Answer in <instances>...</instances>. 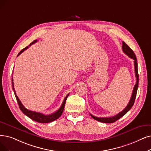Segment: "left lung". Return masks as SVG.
Returning a JSON list of instances; mask_svg holds the SVG:
<instances>
[{"mask_svg":"<svg viewBox=\"0 0 151 151\" xmlns=\"http://www.w3.org/2000/svg\"><path fill=\"white\" fill-rule=\"evenodd\" d=\"M122 49H123V52H124L126 55L128 56L129 58H132L134 60V65L135 76L136 78V84L134 87L133 90H132V95H131V97L129 101V103H128V105L126 106V108L122 111L119 113L115 116H112V117H108V118H99V117L94 116L92 115V114H90V115H91V116L93 119L96 120V121H99L101 123H114L116 121H117V120L119 119L120 118L123 116L124 114L131 109V107L133 106L136 97V93H137V88H138V82H139V74H138V71H137V63L136 57V55H135L134 51H132L131 48L128 46V45H126L124 41H123Z\"/></svg>","mask_w":151,"mask_h":151,"instance_id":"obj_1","label":"left lung"}]
</instances>
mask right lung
Returning <instances> with one entry per match:
<instances>
[{
    "mask_svg": "<svg viewBox=\"0 0 151 151\" xmlns=\"http://www.w3.org/2000/svg\"><path fill=\"white\" fill-rule=\"evenodd\" d=\"M37 40L33 41L32 43H30V45L29 46H31L32 45H33L35 43H36V42H37ZM28 47V46L25 47V48H24V49L21 50V51L19 53V55H17V56H19L21 53H22L24 51L26 50ZM12 83L13 90H14V93H15V95L17 101L18 102V104H19V105L20 109L28 117H29V118H31L32 119L34 120V121L37 122H38V123H50V122H52L53 121H55V120L57 119L58 118H59L60 116H61V114H63V110H64V106H65V101H66V100H67V98H68V96H69V94H68L67 95H66V96L65 97V99H64V101L63 102V104H62L61 107L59 108L58 110H57L56 112L53 113H52L51 114H48V115H46V114H42L41 113H38V112H35V111H30V110H27V108L23 105V104H22V102L19 100V97H18L17 95H16V93L15 92V89L14 88V82H13V78H12Z\"/></svg>",
    "mask_w": 151,
    "mask_h": 151,
    "instance_id": "right-lung-1",
    "label": "right lung"
}]
</instances>
